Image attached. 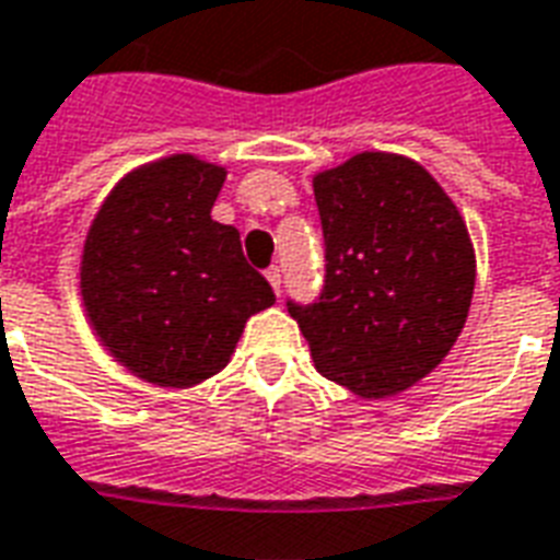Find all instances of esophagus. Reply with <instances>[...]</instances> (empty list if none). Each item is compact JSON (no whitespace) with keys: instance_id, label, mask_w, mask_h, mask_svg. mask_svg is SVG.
I'll use <instances>...</instances> for the list:
<instances>
[{"instance_id":"esophagus-1","label":"esophagus","mask_w":560,"mask_h":560,"mask_svg":"<svg viewBox=\"0 0 560 560\" xmlns=\"http://www.w3.org/2000/svg\"><path fill=\"white\" fill-rule=\"evenodd\" d=\"M267 281L272 284V291L281 293V269L279 267H269L267 269Z\"/></svg>"}]
</instances>
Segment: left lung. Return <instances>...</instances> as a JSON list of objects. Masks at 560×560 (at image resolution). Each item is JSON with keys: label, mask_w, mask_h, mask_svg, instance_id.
<instances>
[{"label": "left lung", "mask_w": 560, "mask_h": 560, "mask_svg": "<svg viewBox=\"0 0 560 560\" xmlns=\"http://www.w3.org/2000/svg\"><path fill=\"white\" fill-rule=\"evenodd\" d=\"M326 284L291 317L314 368L364 400L407 392L442 364L475 293L457 205L409 156L362 151L314 175Z\"/></svg>", "instance_id": "8db88e82"}]
</instances>
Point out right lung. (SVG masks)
I'll list each match as a JSON object with an SVG mask.
<instances>
[{
    "mask_svg": "<svg viewBox=\"0 0 560 560\" xmlns=\"http://www.w3.org/2000/svg\"><path fill=\"white\" fill-rule=\"evenodd\" d=\"M225 168L172 153L124 175L82 243L80 293L97 341L130 374L192 388L219 374L276 293L210 217Z\"/></svg>",
    "mask_w": 560,
    "mask_h": 560,
    "instance_id": "add662e5",
    "label": "right lung"
}]
</instances>
